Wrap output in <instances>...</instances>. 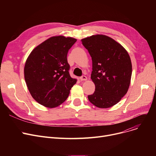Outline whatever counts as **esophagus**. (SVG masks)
Here are the masks:
<instances>
[{"label": "esophagus", "mask_w": 156, "mask_h": 156, "mask_svg": "<svg viewBox=\"0 0 156 156\" xmlns=\"http://www.w3.org/2000/svg\"><path fill=\"white\" fill-rule=\"evenodd\" d=\"M87 80V76H81L80 77V80L81 81H86Z\"/></svg>", "instance_id": "esophagus-1"}]
</instances>
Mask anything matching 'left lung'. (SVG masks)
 <instances>
[{"label": "left lung", "mask_w": 156, "mask_h": 156, "mask_svg": "<svg viewBox=\"0 0 156 156\" xmlns=\"http://www.w3.org/2000/svg\"><path fill=\"white\" fill-rule=\"evenodd\" d=\"M81 42L92 57L91 79L95 86L88 99L97 108H111L128 92L132 73L130 57L120 44L106 35H92Z\"/></svg>", "instance_id": "1"}]
</instances>
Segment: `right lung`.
Returning a JSON list of instances; mask_svg holds the SVG:
<instances>
[{
	"label": "right lung",
	"mask_w": 156,
	"mask_h": 156,
	"mask_svg": "<svg viewBox=\"0 0 156 156\" xmlns=\"http://www.w3.org/2000/svg\"><path fill=\"white\" fill-rule=\"evenodd\" d=\"M76 39L64 36L48 38L30 54L24 68V80L32 97L40 104L54 108L62 104L76 83L69 73V49Z\"/></svg>",
	"instance_id": "obj_1"
}]
</instances>
